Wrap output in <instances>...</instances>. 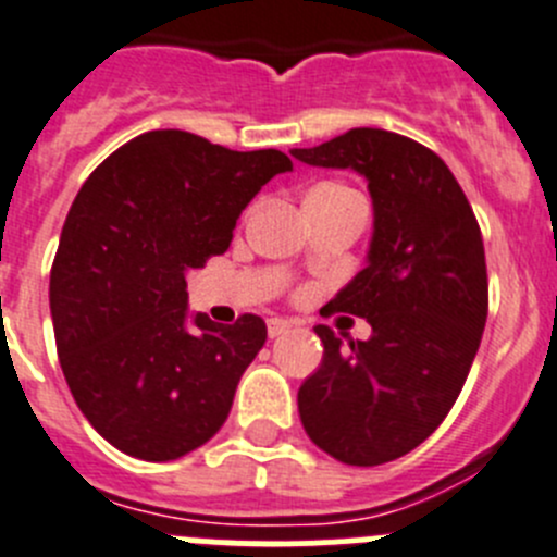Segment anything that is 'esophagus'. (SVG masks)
<instances>
[{
	"label": "esophagus",
	"mask_w": 557,
	"mask_h": 557,
	"mask_svg": "<svg viewBox=\"0 0 557 557\" xmlns=\"http://www.w3.org/2000/svg\"><path fill=\"white\" fill-rule=\"evenodd\" d=\"M267 330H269V337H280V335H285V332L290 330V321H285V319H269V321H267Z\"/></svg>",
	"instance_id": "34e87169"
}]
</instances>
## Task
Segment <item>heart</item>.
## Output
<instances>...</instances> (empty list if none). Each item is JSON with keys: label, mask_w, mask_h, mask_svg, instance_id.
Returning <instances> with one entry per match:
<instances>
[{"label": "heart", "mask_w": 557, "mask_h": 557, "mask_svg": "<svg viewBox=\"0 0 557 557\" xmlns=\"http://www.w3.org/2000/svg\"><path fill=\"white\" fill-rule=\"evenodd\" d=\"M343 186H335V184H321V186H315L313 191H341Z\"/></svg>", "instance_id": "heart-1"}]
</instances>
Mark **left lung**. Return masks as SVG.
I'll return each instance as SVG.
<instances>
[{"label":"left lung","mask_w":557,"mask_h":557,"mask_svg":"<svg viewBox=\"0 0 557 557\" xmlns=\"http://www.w3.org/2000/svg\"><path fill=\"white\" fill-rule=\"evenodd\" d=\"M290 156L357 170L373 200L366 269L330 302L373 335L346 346L315 326L324 360L299 387V418L332 459L384 465L434 434L465 387L490 313L481 227L448 164L401 134L351 128Z\"/></svg>","instance_id":"left-lung-1"}]
</instances>
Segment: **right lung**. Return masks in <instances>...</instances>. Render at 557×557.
I'll list each match as a JSON object with an SVG mask.
<instances>
[{"label": "right lung", "mask_w": 557, "mask_h": 557, "mask_svg": "<svg viewBox=\"0 0 557 557\" xmlns=\"http://www.w3.org/2000/svg\"><path fill=\"white\" fill-rule=\"evenodd\" d=\"M280 150H231L178 128L134 137L92 170L62 225L49 283L62 373L92 429L145 461L208 443L267 343L261 315L189 321L186 272L233 242Z\"/></svg>", "instance_id": "right-lung-1"}]
</instances>
